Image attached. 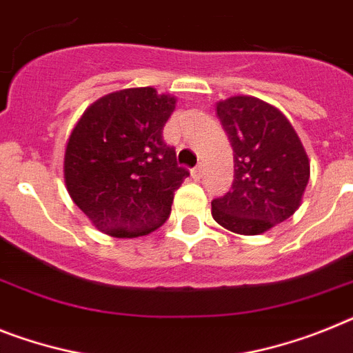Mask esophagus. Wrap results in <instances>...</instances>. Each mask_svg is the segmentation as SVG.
<instances>
[{"instance_id": "1", "label": "esophagus", "mask_w": 353, "mask_h": 353, "mask_svg": "<svg viewBox=\"0 0 353 353\" xmlns=\"http://www.w3.org/2000/svg\"><path fill=\"white\" fill-rule=\"evenodd\" d=\"M203 174H204L203 165H199V167H195L194 170H192V177H194L195 181H201V179H203Z\"/></svg>"}]
</instances>
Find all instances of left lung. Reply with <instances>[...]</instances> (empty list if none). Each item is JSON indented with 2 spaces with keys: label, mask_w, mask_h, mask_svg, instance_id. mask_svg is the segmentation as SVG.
Listing matches in <instances>:
<instances>
[{
  "label": "left lung",
  "mask_w": 353,
  "mask_h": 353,
  "mask_svg": "<svg viewBox=\"0 0 353 353\" xmlns=\"http://www.w3.org/2000/svg\"><path fill=\"white\" fill-rule=\"evenodd\" d=\"M217 117L233 149L232 190L212 201V215L239 235H260L300 208L310 161L280 109L254 97L217 102Z\"/></svg>",
  "instance_id": "obj_1"
}]
</instances>
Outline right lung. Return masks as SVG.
<instances>
[{
    "mask_svg": "<svg viewBox=\"0 0 353 353\" xmlns=\"http://www.w3.org/2000/svg\"><path fill=\"white\" fill-rule=\"evenodd\" d=\"M176 99L154 88L109 93L85 109L64 152V183L97 230L117 239L149 235L170 215L188 177L163 127Z\"/></svg>",
    "mask_w": 353,
    "mask_h": 353,
    "instance_id": "add662e5",
    "label": "right lung"
}]
</instances>
